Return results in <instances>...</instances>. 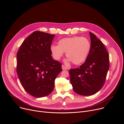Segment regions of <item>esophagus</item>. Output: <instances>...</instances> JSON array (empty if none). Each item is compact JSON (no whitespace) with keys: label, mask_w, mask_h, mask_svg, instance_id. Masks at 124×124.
<instances>
[{"label":"esophagus","mask_w":124,"mask_h":124,"mask_svg":"<svg viewBox=\"0 0 124 124\" xmlns=\"http://www.w3.org/2000/svg\"><path fill=\"white\" fill-rule=\"evenodd\" d=\"M62 68L63 70H67V68L64 65H62Z\"/></svg>","instance_id":"1"}]
</instances>
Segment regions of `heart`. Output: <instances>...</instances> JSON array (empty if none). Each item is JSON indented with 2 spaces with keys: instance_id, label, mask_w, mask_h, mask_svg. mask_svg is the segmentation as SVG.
Wrapping results in <instances>:
<instances>
[{
  "instance_id": "heart-1",
  "label": "heart",
  "mask_w": 124,
  "mask_h": 124,
  "mask_svg": "<svg viewBox=\"0 0 124 124\" xmlns=\"http://www.w3.org/2000/svg\"><path fill=\"white\" fill-rule=\"evenodd\" d=\"M58 45H52L51 52L55 59L60 60L66 52L68 57L67 61L71 62L75 65L82 63L87 58L91 49V43L85 37H73L61 39Z\"/></svg>"
}]
</instances>
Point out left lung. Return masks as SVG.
Instances as JSON below:
<instances>
[{"label": "left lung", "instance_id": "left-lung-1", "mask_svg": "<svg viewBox=\"0 0 124 124\" xmlns=\"http://www.w3.org/2000/svg\"><path fill=\"white\" fill-rule=\"evenodd\" d=\"M91 49L83 64L69 70L70 82L74 92L88 96L100 91L106 81L109 69V55L103 43L89 32Z\"/></svg>", "mask_w": 124, "mask_h": 124}]
</instances>
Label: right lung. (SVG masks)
Returning <instances> with one entry per match:
<instances>
[{
    "mask_svg": "<svg viewBox=\"0 0 124 124\" xmlns=\"http://www.w3.org/2000/svg\"><path fill=\"white\" fill-rule=\"evenodd\" d=\"M55 35L35 31L25 39L16 55V72L24 90L36 97L50 94L55 80L62 71L54 60L50 47Z\"/></svg>",
    "mask_w": 124,
    "mask_h": 124,
    "instance_id": "right-lung-1",
    "label": "right lung"
}]
</instances>
